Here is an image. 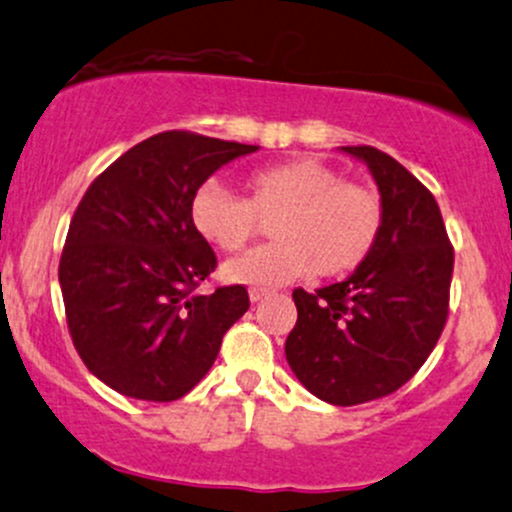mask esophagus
<instances>
[{"label":"esophagus","instance_id":"obj_1","mask_svg":"<svg viewBox=\"0 0 512 512\" xmlns=\"http://www.w3.org/2000/svg\"><path fill=\"white\" fill-rule=\"evenodd\" d=\"M268 295H271V293H268L266 288H251V290H249L251 302H261L263 298H268Z\"/></svg>","mask_w":512,"mask_h":512}]
</instances>
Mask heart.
Returning a JSON list of instances; mask_svg holds the SVG:
<instances>
[{
	"instance_id": "obj_1",
	"label": "heart",
	"mask_w": 512,
	"mask_h": 512,
	"mask_svg": "<svg viewBox=\"0 0 512 512\" xmlns=\"http://www.w3.org/2000/svg\"><path fill=\"white\" fill-rule=\"evenodd\" d=\"M246 200L207 180L190 200V224L217 251H241L271 222L276 239L224 266L229 283L276 288L315 271L337 278L364 266L383 232V202L373 188L346 183L317 158L251 170Z\"/></svg>"
}]
</instances>
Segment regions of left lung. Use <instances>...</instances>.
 <instances>
[{"mask_svg": "<svg viewBox=\"0 0 512 512\" xmlns=\"http://www.w3.org/2000/svg\"><path fill=\"white\" fill-rule=\"evenodd\" d=\"M371 170L383 232L364 266L342 283L293 290L298 322L285 359L329 405H359L408 383L447 322L454 251L432 192L388 153L342 146Z\"/></svg>", "mask_w": 512, "mask_h": 512, "instance_id": "1", "label": "left lung"}]
</instances>
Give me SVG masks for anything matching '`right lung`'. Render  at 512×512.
Returning <instances> with one entry per match:
<instances>
[{
	"mask_svg": "<svg viewBox=\"0 0 512 512\" xmlns=\"http://www.w3.org/2000/svg\"><path fill=\"white\" fill-rule=\"evenodd\" d=\"M258 146L163 131L119 156L75 210L58 280L75 349L117 393L183 398L210 371L222 337L249 310L244 285L192 290L217 266L190 224L207 178Z\"/></svg>",
	"mask_w": 512,
	"mask_h": 512,
	"instance_id": "right-lung-1",
	"label": "right lung"
}]
</instances>
